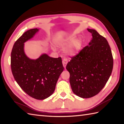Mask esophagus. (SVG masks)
Returning <instances> with one entry per match:
<instances>
[{
	"mask_svg": "<svg viewBox=\"0 0 124 124\" xmlns=\"http://www.w3.org/2000/svg\"><path fill=\"white\" fill-rule=\"evenodd\" d=\"M62 63H63V65L64 68H65V67H66V65L68 63V60L67 59H64L62 60Z\"/></svg>",
	"mask_w": 124,
	"mask_h": 124,
	"instance_id": "1",
	"label": "esophagus"
}]
</instances>
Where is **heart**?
<instances>
[{
    "instance_id": "1",
    "label": "heart",
    "mask_w": 124,
    "mask_h": 124,
    "mask_svg": "<svg viewBox=\"0 0 124 124\" xmlns=\"http://www.w3.org/2000/svg\"><path fill=\"white\" fill-rule=\"evenodd\" d=\"M76 36H71L67 38H59L55 40V44L57 46L64 47L67 45L72 43L65 49V53L69 55H75L79 51L81 47V42L80 40H76ZM53 50H55L53 48Z\"/></svg>"
}]
</instances>
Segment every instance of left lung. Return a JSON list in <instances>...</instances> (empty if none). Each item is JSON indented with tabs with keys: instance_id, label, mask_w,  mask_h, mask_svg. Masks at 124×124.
Segmentation results:
<instances>
[{
	"instance_id": "obj_1",
	"label": "left lung",
	"mask_w": 124,
	"mask_h": 124,
	"mask_svg": "<svg viewBox=\"0 0 124 124\" xmlns=\"http://www.w3.org/2000/svg\"><path fill=\"white\" fill-rule=\"evenodd\" d=\"M92 38L88 46L68 63L72 92L82 98H90L101 91L111 76L114 60L107 39L94 29H87Z\"/></svg>"
}]
</instances>
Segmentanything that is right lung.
<instances>
[{"instance_id": "add662e5", "label": "right lung", "mask_w": 124, "mask_h": 124, "mask_svg": "<svg viewBox=\"0 0 124 124\" xmlns=\"http://www.w3.org/2000/svg\"><path fill=\"white\" fill-rule=\"evenodd\" d=\"M39 29L26 31L16 41L11 53V69L18 85L30 96L44 100L54 93L61 73L64 70L61 57L43 54L37 59L25 54L24 43L32 38Z\"/></svg>"}]
</instances>
